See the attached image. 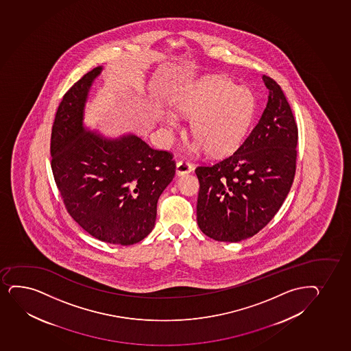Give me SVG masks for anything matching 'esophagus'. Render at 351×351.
I'll use <instances>...</instances> for the list:
<instances>
[{
  "instance_id": "1",
  "label": "esophagus",
  "mask_w": 351,
  "mask_h": 351,
  "mask_svg": "<svg viewBox=\"0 0 351 351\" xmlns=\"http://www.w3.org/2000/svg\"><path fill=\"white\" fill-rule=\"evenodd\" d=\"M193 171V165L190 161L180 160L177 162V174L182 176V174L190 173Z\"/></svg>"
}]
</instances>
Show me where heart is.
<instances>
[{
    "label": "heart",
    "mask_w": 351,
    "mask_h": 351,
    "mask_svg": "<svg viewBox=\"0 0 351 351\" xmlns=\"http://www.w3.org/2000/svg\"><path fill=\"white\" fill-rule=\"evenodd\" d=\"M178 112L194 117L191 131L197 141L193 151L206 147L214 156H223L237 149L243 141L255 112L254 97L250 90L222 78L199 82L176 103ZM162 124L171 129L179 126L172 112L160 116Z\"/></svg>",
    "instance_id": "1"
}]
</instances>
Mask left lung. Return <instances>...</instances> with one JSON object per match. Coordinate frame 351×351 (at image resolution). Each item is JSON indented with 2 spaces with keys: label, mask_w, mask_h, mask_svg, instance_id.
<instances>
[{
  "label": "left lung",
  "mask_w": 351,
  "mask_h": 351,
  "mask_svg": "<svg viewBox=\"0 0 351 351\" xmlns=\"http://www.w3.org/2000/svg\"><path fill=\"white\" fill-rule=\"evenodd\" d=\"M268 103L233 154L195 169L197 221L217 241L250 238L274 218L294 182L298 130L281 86L263 75Z\"/></svg>",
  "instance_id": "obj_1"
}]
</instances>
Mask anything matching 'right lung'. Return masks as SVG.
Wrapping results in <instances>:
<instances>
[{
    "instance_id": "add662e5",
    "label": "right lung",
    "mask_w": 351,
    "mask_h": 351,
    "mask_svg": "<svg viewBox=\"0 0 351 351\" xmlns=\"http://www.w3.org/2000/svg\"><path fill=\"white\" fill-rule=\"evenodd\" d=\"M101 68L85 73L64 93L50 139L51 169L70 217L93 238L130 246L154 230L158 199L172 182L169 151L136 136L108 141L83 128L90 86Z\"/></svg>"
}]
</instances>
